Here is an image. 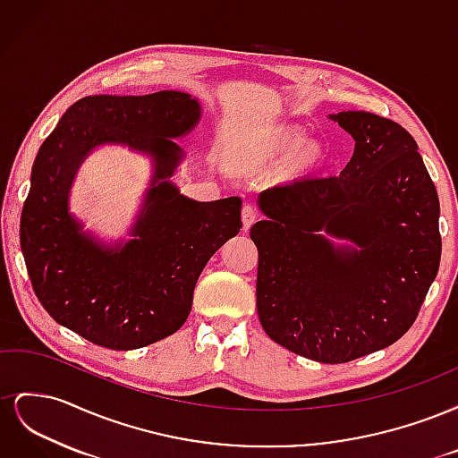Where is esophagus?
<instances>
[{
  "label": "esophagus",
  "mask_w": 458,
  "mask_h": 458,
  "mask_svg": "<svg viewBox=\"0 0 458 458\" xmlns=\"http://www.w3.org/2000/svg\"><path fill=\"white\" fill-rule=\"evenodd\" d=\"M242 229L244 231H248L250 229L252 225H254V221L258 219V210H256V206H252V204H246L244 208H242Z\"/></svg>",
  "instance_id": "1"
}]
</instances>
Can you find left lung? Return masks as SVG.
I'll return each mask as SVG.
<instances>
[{
    "label": "left lung",
    "mask_w": 458,
    "mask_h": 458,
    "mask_svg": "<svg viewBox=\"0 0 458 458\" xmlns=\"http://www.w3.org/2000/svg\"><path fill=\"white\" fill-rule=\"evenodd\" d=\"M353 157L340 175L301 177L259 192L256 308L283 348L348 363L392 345L414 323L441 258L439 199L399 123L328 114Z\"/></svg>",
    "instance_id": "left-lung-1"
}]
</instances>
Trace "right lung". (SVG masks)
I'll return each instance as SVG.
<instances>
[{
    "label": "right lung",
    "mask_w": 458,
    "mask_h": 458,
    "mask_svg": "<svg viewBox=\"0 0 458 458\" xmlns=\"http://www.w3.org/2000/svg\"><path fill=\"white\" fill-rule=\"evenodd\" d=\"M202 106L183 91L89 95L39 147L21 216V248L34 293L59 325L108 350H137L187 321L199 276L242 227L239 197L199 202L172 175L185 158L175 140ZM105 144L151 158L153 177L131 240L108 245L70 212L79 165Z\"/></svg>",
    "instance_id": "right-lung-1"
}]
</instances>
